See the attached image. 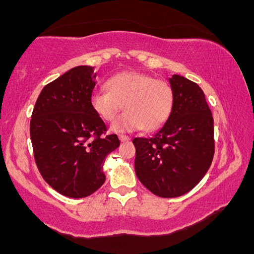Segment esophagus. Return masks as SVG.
Masks as SVG:
<instances>
[{
  "label": "esophagus",
  "instance_id": "1",
  "mask_svg": "<svg viewBox=\"0 0 254 254\" xmlns=\"http://www.w3.org/2000/svg\"><path fill=\"white\" fill-rule=\"evenodd\" d=\"M119 139H121V142H127L130 141V137L127 135H119Z\"/></svg>",
  "mask_w": 254,
  "mask_h": 254
}]
</instances>
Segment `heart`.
<instances>
[{"label": "heart", "mask_w": 254, "mask_h": 254, "mask_svg": "<svg viewBox=\"0 0 254 254\" xmlns=\"http://www.w3.org/2000/svg\"><path fill=\"white\" fill-rule=\"evenodd\" d=\"M106 86L109 90L93 93L90 105L106 122H112L124 106L127 111L111 127L115 132L154 131L170 117L173 89L164 80L143 72L123 71L110 77Z\"/></svg>", "instance_id": "1"}]
</instances>
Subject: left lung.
<instances>
[{"mask_svg": "<svg viewBox=\"0 0 254 254\" xmlns=\"http://www.w3.org/2000/svg\"><path fill=\"white\" fill-rule=\"evenodd\" d=\"M173 107L149 138L137 137L135 172L145 188L162 198L179 197L202 180L214 157V119L197 83L180 75L168 78Z\"/></svg>", "mask_w": 254, "mask_h": 254, "instance_id": "8db88e82", "label": "left lung"}]
</instances>
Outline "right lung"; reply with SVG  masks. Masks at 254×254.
I'll return each mask as SVG.
<instances>
[{
	"label": "right lung",
	"mask_w": 254,
	"mask_h": 254,
	"mask_svg": "<svg viewBox=\"0 0 254 254\" xmlns=\"http://www.w3.org/2000/svg\"><path fill=\"white\" fill-rule=\"evenodd\" d=\"M97 72L78 65L46 84L30 124L38 170L58 193L83 198L105 183L104 162L121 144L90 105Z\"/></svg>",
	"instance_id": "obj_1"
}]
</instances>
